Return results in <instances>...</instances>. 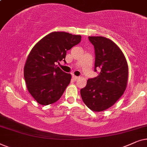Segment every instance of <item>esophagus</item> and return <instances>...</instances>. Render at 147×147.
<instances>
[{
  "instance_id": "obj_1",
  "label": "esophagus",
  "mask_w": 147,
  "mask_h": 147,
  "mask_svg": "<svg viewBox=\"0 0 147 147\" xmlns=\"http://www.w3.org/2000/svg\"><path fill=\"white\" fill-rule=\"evenodd\" d=\"M72 79L75 80V81H77L78 79H79V77H77V76L73 75V76H72Z\"/></svg>"
}]
</instances>
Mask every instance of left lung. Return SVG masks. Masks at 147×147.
I'll list each match as a JSON object with an SVG mask.
<instances>
[{"mask_svg":"<svg viewBox=\"0 0 147 147\" xmlns=\"http://www.w3.org/2000/svg\"><path fill=\"white\" fill-rule=\"evenodd\" d=\"M89 40L95 48V71L100 72L88 80L81 95L91 110L99 112L114 105L124 94L128 66L124 53L113 41L102 36H89Z\"/></svg>","mask_w":147,"mask_h":147,"instance_id":"left-lung-1","label":"left lung"}]
</instances>
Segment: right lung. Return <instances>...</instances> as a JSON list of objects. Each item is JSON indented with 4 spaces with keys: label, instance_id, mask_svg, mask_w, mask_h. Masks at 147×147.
<instances>
[{
    "label": "right lung",
    "instance_id": "right-lung-1",
    "mask_svg": "<svg viewBox=\"0 0 147 147\" xmlns=\"http://www.w3.org/2000/svg\"><path fill=\"white\" fill-rule=\"evenodd\" d=\"M81 40L80 35L54 31L31 49L25 64L24 78L27 90L38 103L52 104L61 97L72 77L56 64L65 61L66 51Z\"/></svg>",
    "mask_w": 147,
    "mask_h": 147
}]
</instances>
